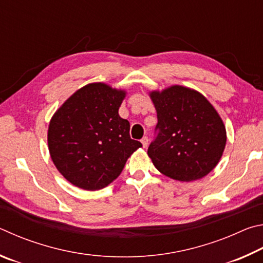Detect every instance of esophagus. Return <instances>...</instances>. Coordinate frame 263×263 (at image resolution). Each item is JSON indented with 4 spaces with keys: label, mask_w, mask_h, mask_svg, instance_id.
Masks as SVG:
<instances>
[{
    "label": "esophagus",
    "mask_w": 263,
    "mask_h": 263,
    "mask_svg": "<svg viewBox=\"0 0 263 263\" xmlns=\"http://www.w3.org/2000/svg\"><path fill=\"white\" fill-rule=\"evenodd\" d=\"M141 142H142V145H143V148H146V146H148V144H149V139H148V136H144L143 139L141 140Z\"/></svg>",
    "instance_id": "obj_1"
}]
</instances>
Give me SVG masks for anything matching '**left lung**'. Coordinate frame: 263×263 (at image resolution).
I'll return each mask as SVG.
<instances>
[{
    "label": "left lung",
    "mask_w": 263,
    "mask_h": 263,
    "mask_svg": "<svg viewBox=\"0 0 263 263\" xmlns=\"http://www.w3.org/2000/svg\"><path fill=\"white\" fill-rule=\"evenodd\" d=\"M150 97L158 122L148 155L156 168L179 181L197 180L213 171L227 143L225 126L213 105L180 85Z\"/></svg>",
    "instance_id": "left-lung-1"
}]
</instances>
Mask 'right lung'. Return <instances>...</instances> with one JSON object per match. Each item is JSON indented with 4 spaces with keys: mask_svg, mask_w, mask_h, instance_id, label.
Wrapping results in <instances>:
<instances>
[{
    "mask_svg": "<svg viewBox=\"0 0 263 263\" xmlns=\"http://www.w3.org/2000/svg\"><path fill=\"white\" fill-rule=\"evenodd\" d=\"M126 92L92 83L76 91L50 120L48 149L59 172L86 191L109 185L142 146L119 115Z\"/></svg>",
    "mask_w": 263,
    "mask_h": 263,
    "instance_id": "obj_1",
    "label": "right lung"
}]
</instances>
